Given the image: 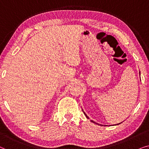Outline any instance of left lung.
Returning <instances> with one entry per match:
<instances>
[{"label": "left lung", "mask_w": 149, "mask_h": 149, "mask_svg": "<svg viewBox=\"0 0 149 149\" xmlns=\"http://www.w3.org/2000/svg\"><path fill=\"white\" fill-rule=\"evenodd\" d=\"M84 114H85V113H84ZM86 117H87V115H86ZM87 118H88V117H87ZM92 121V122H93V123H95V122H94V121Z\"/></svg>", "instance_id": "1"}]
</instances>
